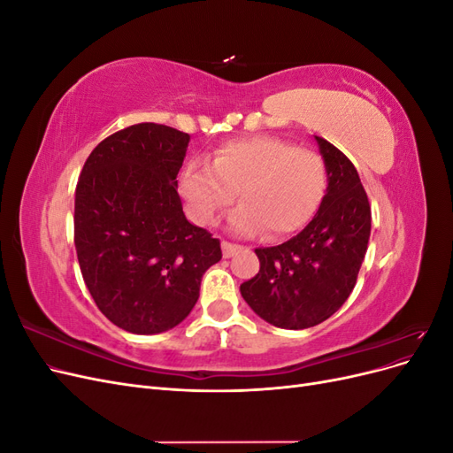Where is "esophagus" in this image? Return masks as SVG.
Here are the masks:
<instances>
[{
	"mask_svg": "<svg viewBox=\"0 0 453 453\" xmlns=\"http://www.w3.org/2000/svg\"><path fill=\"white\" fill-rule=\"evenodd\" d=\"M223 255L228 258V257H232V255H236V251H240L242 248L240 245H236V243H230V242H226V240H223Z\"/></svg>",
	"mask_w": 453,
	"mask_h": 453,
	"instance_id": "esophagus-1",
	"label": "esophagus"
}]
</instances>
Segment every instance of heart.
Wrapping results in <instances>:
<instances>
[{
  "label": "heart",
  "mask_w": 453,
  "mask_h": 453,
  "mask_svg": "<svg viewBox=\"0 0 453 453\" xmlns=\"http://www.w3.org/2000/svg\"><path fill=\"white\" fill-rule=\"evenodd\" d=\"M183 195L200 223H211L234 200L230 215L238 234L265 230L270 240L293 236L318 215L328 188V168L319 150L296 147L276 135H250L219 145L210 166L183 173Z\"/></svg>",
  "instance_id": "b5f03b06"
}]
</instances>
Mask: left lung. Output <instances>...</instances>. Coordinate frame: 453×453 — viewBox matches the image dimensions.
I'll return each instance as SVG.
<instances>
[{
	"instance_id": "obj_1",
	"label": "left lung",
	"mask_w": 453,
	"mask_h": 453,
	"mask_svg": "<svg viewBox=\"0 0 453 453\" xmlns=\"http://www.w3.org/2000/svg\"><path fill=\"white\" fill-rule=\"evenodd\" d=\"M328 168V188L310 225L273 248L255 250L258 273L243 281L245 303L270 325L308 328L351 295L370 238V203L353 162L315 135Z\"/></svg>"
}]
</instances>
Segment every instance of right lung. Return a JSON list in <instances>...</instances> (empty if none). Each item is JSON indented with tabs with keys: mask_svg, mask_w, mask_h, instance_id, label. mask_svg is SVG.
Returning <instances> with one entry per match:
<instances>
[{
	"mask_svg": "<svg viewBox=\"0 0 453 453\" xmlns=\"http://www.w3.org/2000/svg\"><path fill=\"white\" fill-rule=\"evenodd\" d=\"M190 135L157 122L122 128L94 147L75 188L73 240L96 306L134 334L180 325L221 242L190 225L175 177Z\"/></svg>",
	"mask_w": 453,
	"mask_h": 453,
	"instance_id": "1",
	"label": "right lung"
}]
</instances>
